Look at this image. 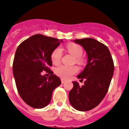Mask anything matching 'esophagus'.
Returning <instances> with one entry per match:
<instances>
[{"mask_svg": "<svg viewBox=\"0 0 129 129\" xmlns=\"http://www.w3.org/2000/svg\"><path fill=\"white\" fill-rule=\"evenodd\" d=\"M61 82H62V83H64L65 82H66V80L63 79H61Z\"/></svg>", "mask_w": 129, "mask_h": 129, "instance_id": "esophagus-1", "label": "esophagus"}]
</instances>
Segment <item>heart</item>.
Masks as SVG:
<instances>
[{
  "label": "heart",
  "mask_w": 129,
  "mask_h": 129,
  "mask_svg": "<svg viewBox=\"0 0 129 129\" xmlns=\"http://www.w3.org/2000/svg\"><path fill=\"white\" fill-rule=\"evenodd\" d=\"M67 51L75 57V61L77 63H81L82 58L81 57L83 50L82 47L76 43H69L66 46ZM62 57V50L60 47H57L51 54V60L53 63L57 65L59 63ZM79 69L76 66H60L55 69L56 74L62 79H69L78 72Z\"/></svg>",
  "instance_id": "obj_1"
}]
</instances>
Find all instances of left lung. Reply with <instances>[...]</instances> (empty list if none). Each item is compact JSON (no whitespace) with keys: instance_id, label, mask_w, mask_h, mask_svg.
Segmentation results:
<instances>
[{"instance_id":"1","label":"left lung","mask_w":129,"mask_h":129,"mask_svg":"<svg viewBox=\"0 0 129 129\" xmlns=\"http://www.w3.org/2000/svg\"><path fill=\"white\" fill-rule=\"evenodd\" d=\"M73 42L86 51L87 64L77 76L81 81L85 80L84 84L80 86L77 81H73L69 99L74 108L85 112L97 107L105 98L113 77L114 65L108 47L96 40L88 38Z\"/></svg>"}]
</instances>
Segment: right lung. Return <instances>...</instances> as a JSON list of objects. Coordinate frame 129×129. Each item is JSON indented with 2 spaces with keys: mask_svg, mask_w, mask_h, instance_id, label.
I'll return each mask as SVG.
<instances>
[{
  "mask_svg": "<svg viewBox=\"0 0 129 129\" xmlns=\"http://www.w3.org/2000/svg\"><path fill=\"white\" fill-rule=\"evenodd\" d=\"M60 40L35 35L17 47L14 58L13 75L22 100L34 108H43L51 102L53 90L61 84L60 79L48 69L52 66L51 54L62 43ZM49 72L48 78L41 74Z\"/></svg>",
  "mask_w": 129,
  "mask_h": 129,
  "instance_id": "1",
  "label": "right lung"
}]
</instances>
